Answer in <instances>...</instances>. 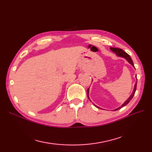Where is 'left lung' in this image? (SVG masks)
<instances>
[{"instance_id":"left-lung-1","label":"left lung","mask_w":152,"mask_h":152,"mask_svg":"<svg viewBox=\"0 0 152 152\" xmlns=\"http://www.w3.org/2000/svg\"><path fill=\"white\" fill-rule=\"evenodd\" d=\"M110 49H111V50L112 51H113V53H115L116 54V55L117 56H119V57H122V58H125L126 60L131 65H132V66H134V64H133V62H132V59H131V58L130 57V56L127 53H126L125 51H124V50L122 49H119V48H110ZM136 86H137V82H136L135 83V85H134V90H133V92H132V93L131 94V95L129 96V98L125 102H124L122 105H121V107H118V108H116V109H115V110H113V111H115V110H118V109H121V108H122V107H124V106H126V104H127L128 103H129V102H130V101L132 99V98H133V96H134V94H135V92H136ZM89 89H87V96H88V98L89 99ZM89 100H90V99H89ZM91 101V100H90ZM95 105V104H94ZM95 107H96L97 108H100L99 107H97V106L96 105H95ZM102 109V108H101Z\"/></svg>"}]
</instances>
